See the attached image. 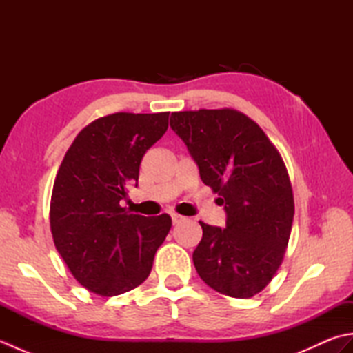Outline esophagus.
Masks as SVG:
<instances>
[{
    "label": "esophagus",
    "instance_id": "obj_1",
    "mask_svg": "<svg viewBox=\"0 0 353 353\" xmlns=\"http://www.w3.org/2000/svg\"><path fill=\"white\" fill-rule=\"evenodd\" d=\"M171 220H172V224H179V223H182L185 220V216L183 215H179L176 212H172L171 214Z\"/></svg>",
    "mask_w": 353,
    "mask_h": 353
}]
</instances>
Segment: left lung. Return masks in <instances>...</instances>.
Listing matches in <instances>:
<instances>
[{"label": "left lung", "mask_w": 353, "mask_h": 353, "mask_svg": "<svg viewBox=\"0 0 353 353\" xmlns=\"http://www.w3.org/2000/svg\"><path fill=\"white\" fill-rule=\"evenodd\" d=\"M170 125L226 211V229L200 221L203 236L192 253L197 273L221 294L253 297L273 279L291 234L294 199L282 157L235 109L174 112Z\"/></svg>", "instance_id": "obj_1"}]
</instances>
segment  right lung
<instances>
[{
	"instance_id": "add662e5",
	"label": "right lung",
	"mask_w": 353,
	"mask_h": 353,
	"mask_svg": "<svg viewBox=\"0 0 353 353\" xmlns=\"http://www.w3.org/2000/svg\"><path fill=\"white\" fill-rule=\"evenodd\" d=\"M170 112L101 117L66 152L52 186L50 226L80 285L112 297L137 288L153 267L171 216L130 214L119 201L138 185L142 156L168 129Z\"/></svg>"
}]
</instances>
